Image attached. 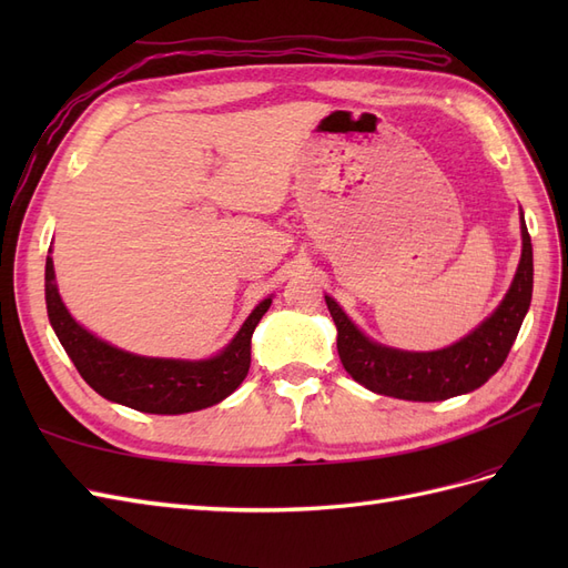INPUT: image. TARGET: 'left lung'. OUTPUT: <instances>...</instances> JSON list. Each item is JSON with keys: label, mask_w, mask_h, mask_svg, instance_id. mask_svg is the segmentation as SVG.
I'll list each match as a JSON object with an SVG mask.
<instances>
[{"label": "left lung", "mask_w": 568, "mask_h": 568, "mask_svg": "<svg viewBox=\"0 0 568 568\" xmlns=\"http://www.w3.org/2000/svg\"><path fill=\"white\" fill-rule=\"evenodd\" d=\"M521 244L517 274L497 311L469 336L443 351L409 353L374 343L357 329L334 298L324 296L338 329L336 348L343 367L357 384L374 393L415 403L448 400L484 386L507 359L532 296V246L524 213Z\"/></svg>", "instance_id": "8db88e82"}]
</instances>
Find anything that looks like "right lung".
<instances>
[{
	"label": "right lung",
	"mask_w": 568,
	"mask_h": 568,
	"mask_svg": "<svg viewBox=\"0 0 568 568\" xmlns=\"http://www.w3.org/2000/svg\"><path fill=\"white\" fill-rule=\"evenodd\" d=\"M44 298L49 322L75 369L99 395L149 415H184L217 405L246 379L251 336L272 298L255 305L225 351L209 359H165L125 353L80 326L59 296L54 261L47 255Z\"/></svg>",
	"instance_id": "add662e5"
}]
</instances>
